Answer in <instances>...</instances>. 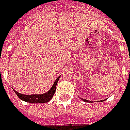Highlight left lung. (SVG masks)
<instances>
[{
    "label": "left lung",
    "mask_w": 130,
    "mask_h": 130,
    "mask_svg": "<svg viewBox=\"0 0 130 130\" xmlns=\"http://www.w3.org/2000/svg\"><path fill=\"white\" fill-rule=\"evenodd\" d=\"M84 102H92L91 101H88V100H87V99H82ZM104 101H105V99H104V100H102L101 102H104Z\"/></svg>",
    "instance_id": "left-lung-1"
}]
</instances>
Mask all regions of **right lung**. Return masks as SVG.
<instances>
[{
	"label": "right lung",
	"mask_w": 130,
	"mask_h": 130,
	"mask_svg": "<svg viewBox=\"0 0 130 130\" xmlns=\"http://www.w3.org/2000/svg\"><path fill=\"white\" fill-rule=\"evenodd\" d=\"M60 78V75L57 78V80H55L54 84L51 87V89L49 90L48 92H47L45 94H20V93L17 92V91L14 90V92L16 93L17 96L19 99H21L24 102H28V103H31V104H45L47 102H50V100L52 99L53 95L55 94V91H56V86L57 84V82L59 79Z\"/></svg>",
	"instance_id": "right-lung-1"
}]
</instances>
